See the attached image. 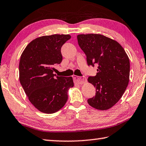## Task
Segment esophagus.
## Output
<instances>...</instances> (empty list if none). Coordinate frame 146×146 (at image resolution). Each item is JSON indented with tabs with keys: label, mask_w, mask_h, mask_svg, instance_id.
Returning <instances> with one entry per match:
<instances>
[{
	"label": "esophagus",
	"mask_w": 146,
	"mask_h": 146,
	"mask_svg": "<svg viewBox=\"0 0 146 146\" xmlns=\"http://www.w3.org/2000/svg\"><path fill=\"white\" fill-rule=\"evenodd\" d=\"M73 80H75V82L76 83H77V84H80V85H82V84H84V83L87 82L86 78H80V77L77 76H74Z\"/></svg>",
	"instance_id": "1"
}]
</instances>
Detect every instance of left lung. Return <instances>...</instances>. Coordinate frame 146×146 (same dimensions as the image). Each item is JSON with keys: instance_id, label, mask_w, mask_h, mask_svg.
<instances>
[{"instance_id": "left-lung-1", "label": "left lung", "mask_w": 146, "mask_h": 146, "mask_svg": "<svg viewBox=\"0 0 146 146\" xmlns=\"http://www.w3.org/2000/svg\"><path fill=\"white\" fill-rule=\"evenodd\" d=\"M80 47L87 56L88 66H98L95 76L88 82L96 88V96L88 104L99 110L112 108L121 99L129 82L130 61L121 45L100 34L77 35Z\"/></svg>"}]
</instances>
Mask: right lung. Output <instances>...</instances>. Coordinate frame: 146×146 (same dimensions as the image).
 <instances>
[{
    "label": "right lung",
    "instance_id": "right-lung-1",
    "mask_svg": "<svg viewBox=\"0 0 146 146\" xmlns=\"http://www.w3.org/2000/svg\"><path fill=\"white\" fill-rule=\"evenodd\" d=\"M70 35L40 36L23 52L19 64V82L30 102L38 111L54 113L65 105L68 91L74 86L71 76H56L55 65L60 64L61 48Z\"/></svg>",
    "mask_w": 146,
    "mask_h": 146
}]
</instances>
